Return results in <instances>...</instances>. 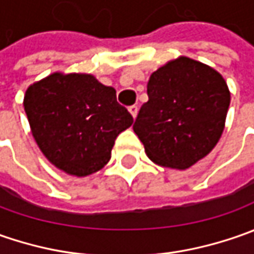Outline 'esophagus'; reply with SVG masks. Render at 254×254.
Segmentation results:
<instances>
[{"label": "esophagus", "instance_id": "1", "mask_svg": "<svg viewBox=\"0 0 254 254\" xmlns=\"http://www.w3.org/2000/svg\"><path fill=\"white\" fill-rule=\"evenodd\" d=\"M128 112L131 113L132 119H135V117H137V113H138V107H137V106H130V107H128Z\"/></svg>", "mask_w": 254, "mask_h": 254}]
</instances>
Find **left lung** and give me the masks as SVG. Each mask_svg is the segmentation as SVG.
<instances>
[{
    "label": "left lung",
    "instance_id": "1",
    "mask_svg": "<svg viewBox=\"0 0 254 254\" xmlns=\"http://www.w3.org/2000/svg\"><path fill=\"white\" fill-rule=\"evenodd\" d=\"M147 94L132 128L152 162L188 170L215 148L230 104L218 70L180 56L150 76Z\"/></svg>",
    "mask_w": 254,
    "mask_h": 254
}]
</instances>
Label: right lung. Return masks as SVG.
<instances>
[{
  "mask_svg": "<svg viewBox=\"0 0 254 254\" xmlns=\"http://www.w3.org/2000/svg\"><path fill=\"white\" fill-rule=\"evenodd\" d=\"M24 107L39 150L58 170L87 177L110 161L117 135L132 124L116 90L89 73H55L32 83Z\"/></svg>",
  "mask_w": 254,
  "mask_h": 254,
  "instance_id": "obj_1",
  "label": "right lung"
}]
</instances>
